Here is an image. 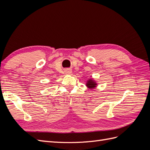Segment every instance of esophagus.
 Here are the masks:
<instances>
[{"mask_svg":"<svg viewBox=\"0 0 150 150\" xmlns=\"http://www.w3.org/2000/svg\"><path fill=\"white\" fill-rule=\"evenodd\" d=\"M72 72V71L71 69H66L64 70V73L66 74H71Z\"/></svg>","mask_w":150,"mask_h":150,"instance_id":"34e87169","label":"esophagus"}]
</instances>
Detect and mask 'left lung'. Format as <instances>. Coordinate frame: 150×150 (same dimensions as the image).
I'll return each mask as SVG.
<instances>
[{"label":"left lung","mask_w":150,"mask_h":150,"mask_svg":"<svg viewBox=\"0 0 150 150\" xmlns=\"http://www.w3.org/2000/svg\"><path fill=\"white\" fill-rule=\"evenodd\" d=\"M86 87H87L89 89H93L96 88L98 86V84L96 83V81H94L93 79H89L87 81L86 84Z\"/></svg>","instance_id":"1"}]
</instances>
